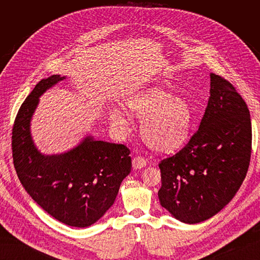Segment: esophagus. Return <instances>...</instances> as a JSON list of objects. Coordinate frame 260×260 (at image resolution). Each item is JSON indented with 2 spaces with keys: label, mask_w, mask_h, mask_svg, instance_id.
<instances>
[{
  "label": "esophagus",
  "mask_w": 260,
  "mask_h": 260,
  "mask_svg": "<svg viewBox=\"0 0 260 260\" xmlns=\"http://www.w3.org/2000/svg\"><path fill=\"white\" fill-rule=\"evenodd\" d=\"M146 166V160L141 156H137L132 160V167L133 169H142Z\"/></svg>",
  "instance_id": "1"
}]
</instances>
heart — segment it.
I'll return each mask as SVG.
<instances>
[{
	"label": "heart",
	"instance_id": "obj_1",
	"mask_svg": "<svg viewBox=\"0 0 260 260\" xmlns=\"http://www.w3.org/2000/svg\"><path fill=\"white\" fill-rule=\"evenodd\" d=\"M125 109L141 122V137L153 152L168 154L182 147L190 131L192 111L187 102L160 86H151L130 96ZM112 121L127 122L122 112L114 111Z\"/></svg>",
	"mask_w": 260,
	"mask_h": 260
}]
</instances>
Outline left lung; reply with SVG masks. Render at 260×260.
<instances>
[{"mask_svg":"<svg viewBox=\"0 0 260 260\" xmlns=\"http://www.w3.org/2000/svg\"><path fill=\"white\" fill-rule=\"evenodd\" d=\"M210 96L198 132L180 152L160 161L161 207L181 222L215 216L239 191L248 169L251 123L234 86L210 74Z\"/></svg>","mask_w":260,"mask_h":260,"instance_id":"left-lung-1","label":"left lung"}]
</instances>
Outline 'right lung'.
<instances>
[{
    "instance_id": "add662e5",
    "label": "right lung",
    "mask_w": 260,
    "mask_h": 260,
    "mask_svg": "<svg viewBox=\"0 0 260 260\" xmlns=\"http://www.w3.org/2000/svg\"><path fill=\"white\" fill-rule=\"evenodd\" d=\"M66 78L53 75L42 79L19 108L12 137L14 166L27 193L49 215L67 225L86 228L113 206L131 171V157L127 146L91 135L60 154L39 151L31 120L40 98Z\"/></svg>"
}]
</instances>
